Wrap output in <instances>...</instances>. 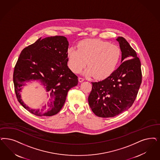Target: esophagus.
<instances>
[{"label": "esophagus", "instance_id": "1", "mask_svg": "<svg viewBox=\"0 0 160 160\" xmlns=\"http://www.w3.org/2000/svg\"><path fill=\"white\" fill-rule=\"evenodd\" d=\"M84 80V79L83 78H82V77H79L78 78V81H79V82H82Z\"/></svg>", "mask_w": 160, "mask_h": 160}]
</instances>
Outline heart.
<instances>
[{"instance_id":"obj_1","label":"heart","mask_w":160,"mask_h":160,"mask_svg":"<svg viewBox=\"0 0 160 160\" xmlns=\"http://www.w3.org/2000/svg\"><path fill=\"white\" fill-rule=\"evenodd\" d=\"M77 50L67 51L68 66L78 73L88 64L84 74L98 80L109 77L116 69L121 51L118 46L100 39H85L79 41Z\"/></svg>"}]
</instances>
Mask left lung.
Returning a JSON list of instances; mask_svg holds the SVG:
<instances>
[{"mask_svg":"<svg viewBox=\"0 0 160 160\" xmlns=\"http://www.w3.org/2000/svg\"><path fill=\"white\" fill-rule=\"evenodd\" d=\"M122 63L106 79L92 82L88 104L96 116L112 118L133 105L142 83L141 61L136 51L124 38L119 37Z\"/></svg>","mask_w":160,"mask_h":160,"instance_id":"left-lung-1","label":"left lung"}]
</instances>
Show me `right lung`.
<instances>
[{
    "label": "right lung",
    "instance_id": "obj_1",
    "mask_svg": "<svg viewBox=\"0 0 160 160\" xmlns=\"http://www.w3.org/2000/svg\"><path fill=\"white\" fill-rule=\"evenodd\" d=\"M68 42L63 36L39 38L21 51L13 79L18 102L37 116H53L60 111L67 93L77 86L78 77L67 66ZM39 80L49 92V99L42 110H31L22 102L20 92L25 82Z\"/></svg>",
    "mask_w": 160,
    "mask_h": 160
}]
</instances>
